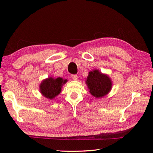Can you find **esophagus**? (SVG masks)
I'll return each mask as SVG.
<instances>
[{"label": "esophagus", "instance_id": "obj_1", "mask_svg": "<svg viewBox=\"0 0 153 153\" xmlns=\"http://www.w3.org/2000/svg\"><path fill=\"white\" fill-rule=\"evenodd\" d=\"M71 78H72L74 80H77V78H78V77H77V75H75V74L71 75Z\"/></svg>", "mask_w": 153, "mask_h": 153}]
</instances>
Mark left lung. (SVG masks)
<instances>
[{
    "label": "left lung",
    "mask_w": 153,
    "mask_h": 153,
    "mask_svg": "<svg viewBox=\"0 0 153 153\" xmlns=\"http://www.w3.org/2000/svg\"><path fill=\"white\" fill-rule=\"evenodd\" d=\"M90 93L95 98H102L108 94L112 88V81L106 74H103L98 70L89 72L86 80Z\"/></svg>",
    "instance_id": "8db88e82"
}]
</instances>
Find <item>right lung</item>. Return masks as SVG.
Segmentation results:
<instances>
[{
	"label": "right lung",
	"mask_w": 153,
	"mask_h": 153,
	"mask_svg": "<svg viewBox=\"0 0 153 153\" xmlns=\"http://www.w3.org/2000/svg\"><path fill=\"white\" fill-rule=\"evenodd\" d=\"M67 82L66 79H63L62 77L53 78L48 77L44 79L40 84V92L45 97L48 99H53L61 92L62 87L64 84Z\"/></svg>",
	"instance_id": "right-lung-1"
}]
</instances>
